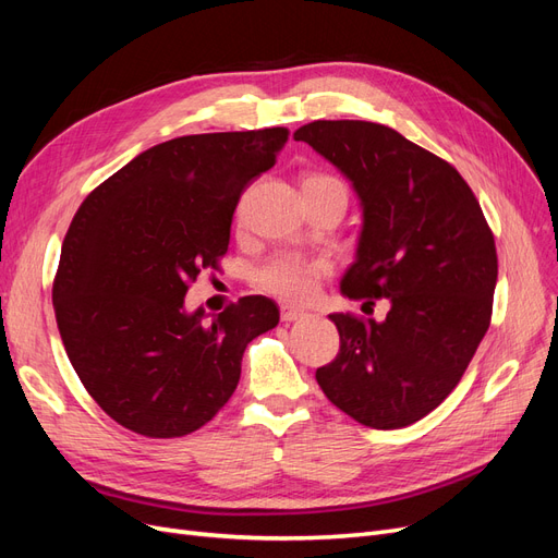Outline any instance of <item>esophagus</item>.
<instances>
[{"label":"esophagus","mask_w":558,"mask_h":558,"mask_svg":"<svg viewBox=\"0 0 558 558\" xmlns=\"http://www.w3.org/2000/svg\"><path fill=\"white\" fill-rule=\"evenodd\" d=\"M305 316V312L302 310H295V307H281V320L283 324H293V320Z\"/></svg>","instance_id":"esophagus-1"}]
</instances>
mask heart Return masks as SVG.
Segmentation results:
<instances>
[{"instance_id":"heart-1","label":"heart","mask_w":558,"mask_h":558,"mask_svg":"<svg viewBox=\"0 0 558 558\" xmlns=\"http://www.w3.org/2000/svg\"><path fill=\"white\" fill-rule=\"evenodd\" d=\"M347 185L340 177L316 172L302 181V191H328ZM332 275V265L326 258L302 256V253H277L263 265L253 269V286L258 291L272 295L291 305H302L316 295L318 286Z\"/></svg>"}]
</instances>
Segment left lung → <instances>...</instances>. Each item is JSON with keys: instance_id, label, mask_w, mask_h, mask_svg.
Wrapping results in <instances>:
<instances>
[{"instance_id": "left-lung-1", "label": "left lung", "mask_w": 558, "mask_h": 558, "mask_svg": "<svg viewBox=\"0 0 558 558\" xmlns=\"http://www.w3.org/2000/svg\"><path fill=\"white\" fill-rule=\"evenodd\" d=\"M293 137L330 160L363 202L359 258L342 293L391 302L381 324L330 314L340 351L316 381L359 424L404 428L453 391L492 324L494 232L456 167L391 128L314 121Z\"/></svg>"}]
</instances>
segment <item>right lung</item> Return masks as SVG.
<instances>
[{"label":"right lung","mask_w":558,"mask_h":558,"mask_svg":"<svg viewBox=\"0 0 558 558\" xmlns=\"http://www.w3.org/2000/svg\"><path fill=\"white\" fill-rule=\"evenodd\" d=\"M286 140V128L177 137L81 202L53 307L72 367L116 424L156 440L202 428L238 388L246 344L279 324L263 295L211 324L185 314L183 298L199 272L221 269L238 202Z\"/></svg>","instance_id":"1"}]
</instances>
